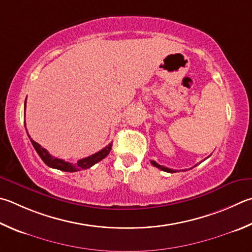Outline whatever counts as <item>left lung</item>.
I'll return each instance as SVG.
<instances>
[{
	"instance_id": "left-lung-1",
	"label": "left lung",
	"mask_w": 252,
	"mask_h": 252,
	"mask_svg": "<svg viewBox=\"0 0 252 252\" xmlns=\"http://www.w3.org/2000/svg\"><path fill=\"white\" fill-rule=\"evenodd\" d=\"M151 163H152L153 166L158 167V168H159V170H162V171H164V172H167V173H174V172H176L175 170H172V168H168V167H165V166H163V165H159V164H158L155 161H151ZM195 166H196V165H195Z\"/></svg>"
}]
</instances>
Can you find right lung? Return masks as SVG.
Segmentation results:
<instances>
[{
    "label": "right lung",
    "mask_w": 252,
    "mask_h": 252,
    "mask_svg": "<svg viewBox=\"0 0 252 252\" xmlns=\"http://www.w3.org/2000/svg\"><path fill=\"white\" fill-rule=\"evenodd\" d=\"M25 108H26V100H25ZM25 129H26V125H25ZM26 132H27V130H26ZM27 135H29V133H27ZM29 138L32 142V144H33L34 149L36 150V152H37V154L39 155L40 158L43 159L44 163L46 164L47 166L52 167V168H56V170H61V171H63V172H77V171H80V170H87V168L91 167L93 165H94L95 163L100 162L101 159L106 158L107 155L110 153L111 146H112V142H111L110 144H108L106 148L100 150L99 152L90 155V157H88V158L79 159V161L77 162L76 164H72V163L63 161V159L54 158L53 155H50L48 153V151L46 149L42 148V146H40L37 143V142L32 140L30 135H29Z\"/></svg>",
    "instance_id": "right-lung-1"
}]
</instances>
